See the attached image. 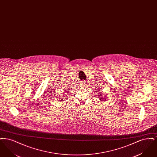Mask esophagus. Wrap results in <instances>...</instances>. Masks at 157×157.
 Listing matches in <instances>:
<instances>
[{
	"instance_id": "obj_1",
	"label": "esophagus",
	"mask_w": 157,
	"mask_h": 157,
	"mask_svg": "<svg viewBox=\"0 0 157 157\" xmlns=\"http://www.w3.org/2000/svg\"><path fill=\"white\" fill-rule=\"evenodd\" d=\"M83 85H85V82H83Z\"/></svg>"
}]
</instances>
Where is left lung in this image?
<instances>
[{"instance_id": "1", "label": "left lung", "mask_w": 157, "mask_h": 157, "mask_svg": "<svg viewBox=\"0 0 157 157\" xmlns=\"http://www.w3.org/2000/svg\"><path fill=\"white\" fill-rule=\"evenodd\" d=\"M100 91H101V90H100ZM100 94H99L98 96V97L100 99L101 101H105V100H106V98H105L103 97L104 96H102V93H100Z\"/></svg>"}]
</instances>
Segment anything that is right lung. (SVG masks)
Masks as SVG:
<instances>
[{
    "label": "right lung",
    "mask_w": 157,
    "mask_h": 157,
    "mask_svg": "<svg viewBox=\"0 0 157 157\" xmlns=\"http://www.w3.org/2000/svg\"><path fill=\"white\" fill-rule=\"evenodd\" d=\"M66 92H67V91H66ZM69 93V92H68ZM63 97L64 98H60L59 99H58V100L60 101H64L65 99H67V95H65V96H63Z\"/></svg>",
    "instance_id": "1"
}]
</instances>
